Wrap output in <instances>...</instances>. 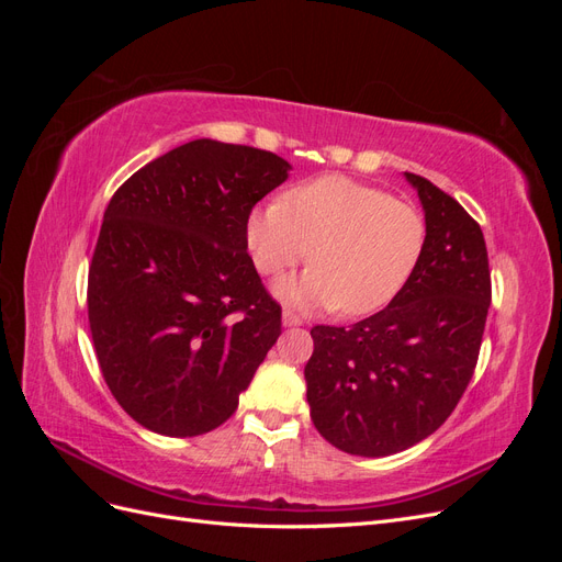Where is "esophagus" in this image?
Instances as JSON below:
<instances>
[{"label":"esophagus","instance_id":"esophagus-1","mask_svg":"<svg viewBox=\"0 0 562 562\" xmlns=\"http://www.w3.org/2000/svg\"><path fill=\"white\" fill-rule=\"evenodd\" d=\"M283 326L285 328H293V326H302V318L297 316V314H293V312H283Z\"/></svg>","mask_w":562,"mask_h":562}]
</instances>
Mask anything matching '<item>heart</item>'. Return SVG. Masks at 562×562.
<instances>
[{
	"label": "heart",
	"mask_w": 562,
	"mask_h": 562,
	"mask_svg": "<svg viewBox=\"0 0 562 562\" xmlns=\"http://www.w3.org/2000/svg\"><path fill=\"white\" fill-rule=\"evenodd\" d=\"M427 241L422 213L378 187L328 176L302 182L283 201L252 209L246 244L260 274H281L307 258L300 277L274 283L291 307L366 316L411 281Z\"/></svg>",
	"instance_id": "b5f03b06"
}]
</instances>
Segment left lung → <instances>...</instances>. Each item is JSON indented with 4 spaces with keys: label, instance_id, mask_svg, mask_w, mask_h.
<instances>
[{
    "label": "left lung",
    "instance_id": "1",
    "mask_svg": "<svg viewBox=\"0 0 562 562\" xmlns=\"http://www.w3.org/2000/svg\"><path fill=\"white\" fill-rule=\"evenodd\" d=\"M403 176L427 225L411 281L349 328H312L314 353L304 366L314 427L361 457L413 448L450 417L479 361L490 310L479 223L427 178Z\"/></svg>",
    "mask_w": 562,
    "mask_h": 562
}]
</instances>
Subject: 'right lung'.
<instances>
[{"mask_svg": "<svg viewBox=\"0 0 562 562\" xmlns=\"http://www.w3.org/2000/svg\"><path fill=\"white\" fill-rule=\"evenodd\" d=\"M265 149L211 138L135 171L108 203L89 326L116 403L173 438L227 422L281 335L246 244L255 203L291 176Z\"/></svg>", "mask_w": 562, "mask_h": 562, "instance_id": "1", "label": "right lung"}]
</instances>
